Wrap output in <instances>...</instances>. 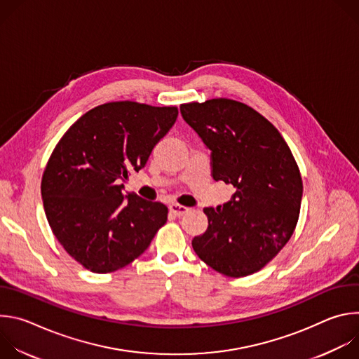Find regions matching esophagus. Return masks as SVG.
<instances>
[{
    "label": "esophagus",
    "mask_w": 359,
    "mask_h": 359,
    "mask_svg": "<svg viewBox=\"0 0 359 359\" xmlns=\"http://www.w3.org/2000/svg\"><path fill=\"white\" fill-rule=\"evenodd\" d=\"M170 212L175 215V216H183L184 213L189 212V208L186 206H182V204H177V203H172L169 206Z\"/></svg>",
    "instance_id": "34e87169"
}]
</instances>
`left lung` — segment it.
<instances>
[{"label": "left lung", "instance_id": "1", "mask_svg": "<svg viewBox=\"0 0 359 359\" xmlns=\"http://www.w3.org/2000/svg\"><path fill=\"white\" fill-rule=\"evenodd\" d=\"M184 122L210 153L212 176L236 193L206 208L208 230L191 241L201 262L227 277L262 270L290 240L299 216L302 180L280 132L231 99L180 105Z\"/></svg>", "mask_w": 359, "mask_h": 359}]
</instances>
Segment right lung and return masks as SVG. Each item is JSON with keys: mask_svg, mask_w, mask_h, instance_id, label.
Returning <instances> with one entry per match:
<instances>
[{"mask_svg": "<svg viewBox=\"0 0 359 359\" xmlns=\"http://www.w3.org/2000/svg\"><path fill=\"white\" fill-rule=\"evenodd\" d=\"M177 109L111 102L82 115L62 136L42 176L48 223L67 252L85 269L116 271L150 245L168 208L130 191L119 180L144 168Z\"/></svg>", "mask_w": 359, "mask_h": 359, "instance_id": "add662e5", "label": "right lung"}]
</instances>
